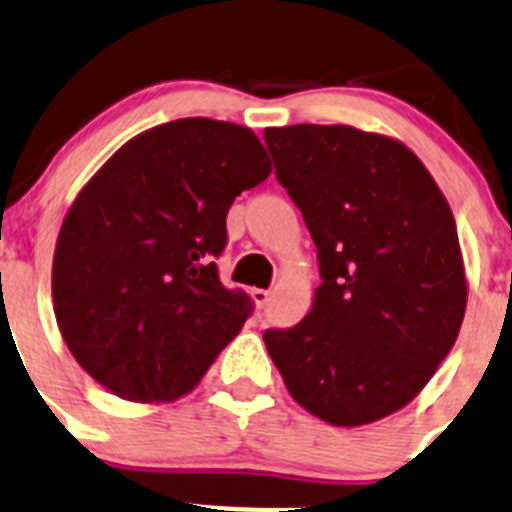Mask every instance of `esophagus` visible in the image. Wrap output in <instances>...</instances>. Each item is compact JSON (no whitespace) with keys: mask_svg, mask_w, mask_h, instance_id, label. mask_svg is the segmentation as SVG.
Listing matches in <instances>:
<instances>
[{"mask_svg":"<svg viewBox=\"0 0 512 512\" xmlns=\"http://www.w3.org/2000/svg\"><path fill=\"white\" fill-rule=\"evenodd\" d=\"M251 299L256 301V306H259V309H264V306L269 304V299H271V291H266V289H251Z\"/></svg>","mask_w":512,"mask_h":512,"instance_id":"esophagus-1","label":"esophagus"}]
</instances>
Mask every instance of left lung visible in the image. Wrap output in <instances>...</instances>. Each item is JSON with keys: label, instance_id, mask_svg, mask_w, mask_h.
<instances>
[{"label": "left lung", "instance_id": "left-lung-1", "mask_svg": "<svg viewBox=\"0 0 512 512\" xmlns=\"http://www.w3.org/2000/svg\"><path fill=\"white\" fill-rule=\"evenodd\" d=\"M264 140L321 271L304 321L264 334L269 357L319 420H382L425 389L460 334L467 276L450 203L387 135L309 123Z\"/></svg>", "mask_w": 512, "mask_h": 512}]
</instances>
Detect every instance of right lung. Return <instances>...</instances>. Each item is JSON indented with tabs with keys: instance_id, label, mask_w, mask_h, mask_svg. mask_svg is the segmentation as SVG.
Listing matches in <instances>:
<instances>
[{
	"instance_id": "obj_1",
	"label": "right lung",
	"mask_w": 512,
	"mask_h": 512,
	"mask_svg": "<svg viewBox=\"0 0 512 512\" xmlns=\"http://www.w3.org/2000/svg\"><path fill=\"white\" fill-rule=\"evenodd\" d=\"M269 175L253 130L183 118L135 135L87 180L57 236L52 304L95 382L143 405L201 382L251 314L213 264L228 208Z\"/></svg>"
}]
</instances>
